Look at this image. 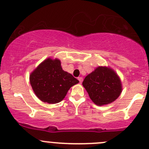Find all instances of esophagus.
<instances>
[{
    "mask_svg": "<svg viewBox=\"0 0 149 149\" xmlns=\"http://www.w3.org/2000/svg\"><path fill=\"white\" fill-rule=\"evenodd\" d=\"M78 80H79L80 83H81L83 81V78L82 77H79V78H78Z\"/></svg>",
    "mask_w": 149,
    "mask_h": 149,
    "instance_id": "34e87169",
    "label": "esophagus"
}]
</instances>
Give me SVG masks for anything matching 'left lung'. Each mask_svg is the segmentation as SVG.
I'll return each mask as SVG.
<instances>
[{
	"label": "left lung",
	"mask_w": 149,
	"mask_h": 149,
	"mask_svg": "<svg viewBox=\"0 0 149 149\" xmlns=\"http://www.w3.org/2000/svg\"><path fill=\"white\" fill-rule=\"evenodd\" d=\"M83 86L91 99L98 106L112 103L122 91L118 75L111 68L103 66L98 67L88 75L83 81Z\"/></svg>",
	"instance_id": "obj_1"
}]
</instances>
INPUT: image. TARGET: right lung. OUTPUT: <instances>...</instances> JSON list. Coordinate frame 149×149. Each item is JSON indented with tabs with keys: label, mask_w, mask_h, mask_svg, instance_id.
Listing matches in <instances>:
<instances>
[{
	"label": "right lung",
	"mask_w": 149,
	"mask_h": 149,
	"mask_svg": "<svg viewBox=\"0 0 149 149\" xmlns=\"http://www.w3.org/2000/svg\"><path fill=\"white\" fill-rule=\"evenodd\" d=\"M79 81L64 71L58 59L48 58L42 62L30 76L34 93L40 101L48 103L61 101L70 88Z\"/></svg>",
	"instance_id": "1"
}]
</instances>
